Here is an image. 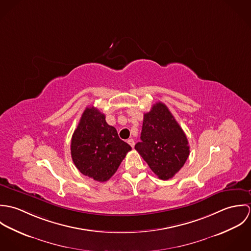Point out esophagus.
Returning a JSON list of instances; mask_svg holds the SVG:
<instances>
[{"label":"esophagus","mask_w":251,"mask_h":251,"mask_svg":"<svg viewBox=\"0 0 251 251\" xmlns=\"http://www.w3.org/2000/svg\"><path fill=\"white\" fill-rule=\"evenodd\" d=\"M127 143L129 144L132 148H133V147H134V145H135V142H134V140H133V139H128V140H127Z\"/></svg>","instance_id":"obj_1"}]
</instances>
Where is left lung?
<instances>
[{
    "mask_svg": "<svg viewBox=\"0 0 251 251\" xmlns=\"http://www.w3.org/2000/svg\"><path fill=\"white\" fill-rule=\"evenodd\" d=\"M140 138L135 150L160 179L173 178L189 155L185 133L162 102H156L144 114Z\"/></svg>",
    "mask_w": 251,
    "mask_h": 251,
    "instance_id": "left-lung-1",
    "label": "left lung"
}]
</instances>
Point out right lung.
Segmentation results:
<instances>
[{
    "instance_id": "add662e5",
    "label": "right lung",
    "mask_w": 251,
    "mask_h": 251,
    "mask_svg": "<svg viewBox=\"0 0 251 251\" xmlns=\"http://www.w3.org/2000/svg\"><path fill=\"white\" fill-rule=\"evenodd\" d=\"M130 150L120 139L116 128L106 123L104 114L94 106L85 109L71 145L72 160L83 175L106 181Z\"/></svg>"
}]
</instances>
